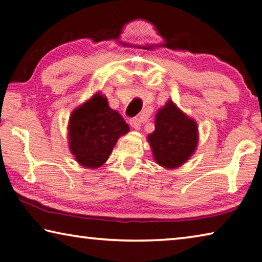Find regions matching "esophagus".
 <instances>
[{"label": "esophagus", "mask_w": 262, "mask_h": 262, "mask_svg": "<svg viewBox=\"0 0 262 262\" xmlns=\"http://www.w3.org/2000/svg\"><path fill=\"white\" fill-rule=\"evenodd\" d=\"M130 126L134 128L135 130H140L141 129V119L133 118L130 120Z\"/></svg>", "instance_id": "esophagus-1"}]
</instances>
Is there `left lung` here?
I'll use <instances>...</instances> for the list:
<instances>
[{
	"mask_svg": "<svg viewBox=\"0 0 262 262\" xmlns=\"http://www.w3.org/2000/svg\"><path fill=\"white\" fill-rule=\"evenodd\" d=\"M147 140L154 159L167 170L178 168L193 156L199 143L196 121L168 99L155 117V130Z\"/></svg>",
	"mask_w": 262,
	"mask_h": 262,
	"instance_id": "obj_1",
	"label": "left lung"
}]
</instances>
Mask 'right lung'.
<instances>
[{"mask_svg":"<svg viewBox=\"0 0 262 262\" xmlns=\"http://www.w3.org/2000/svg\"><path fill=\"white\" fill-rule=\"evenodd\" d=\"M67 129L69 150L76 162L95 170L104 165L129 126L120 113L110 107L107 98L97 92L73 111Z\"/></svg>","mask_w":262,"mask_h":262,"instance_id":"right-lung-1","label":"right lung"}]
</instances>
